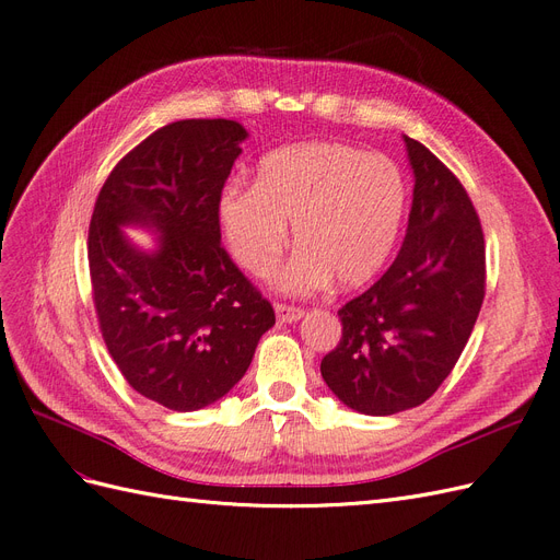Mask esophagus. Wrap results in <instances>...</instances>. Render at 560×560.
<instances>
[{"label": "esophagus", "instance_id": "34e87169", "mask_svg": "<svg viewBox=\"0 0 560 560\" xmlns=\"http://www.w3.org/2000/svg\"><path fill=\"white\" fill-rule=\"evenodd\" d=\"M276 315L280 322H299L303 317V311L287 306V303H276Z\"/></svg>", "mask_w": 560, "mask_h": 560}]
</instances>
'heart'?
<instances>
[{
  "label": "heart",
  "mask_w": 560,
  "mask_h": 560,
  "mask_svg": "<svg viewBox=\"0 0 560 560\" xmlns=\"http://www.w3.org/2000/svg\"><path fill=\"white\" fill-rule=\"evenodd\" d=\"M406 196V179L389 159L308 142L264 156L254 186H226L217 214L235 261L259 278L273 273L294 224L301 247L280 287L311 294L331 278L360 287L378 273L399 238Z\"/></svg>",
  "instance_id": "heart-1"
}]
</instances>
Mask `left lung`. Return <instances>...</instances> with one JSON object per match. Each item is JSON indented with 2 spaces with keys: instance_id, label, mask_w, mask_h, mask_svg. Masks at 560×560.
Masks as SVG:
<instances>
[{
  "instance_id": "1",
  "label": "left lung",
  "mask_w": 560,
  "mask_h": 560,
  "mask_svg": "<svg viewBox=\"0 0 560 560\" xmlns=\"http://www.w3.org/2000/svg\"><path fill=\"white\" fill-rule=\"evenodd\" d=\"M413 171L409 226L397 259L338 311L343 336L319 364L348 409L393 416L446 381L479 317L486 247L467 191L428 147L406 138Z\"/></svg>"
}]
</instances>
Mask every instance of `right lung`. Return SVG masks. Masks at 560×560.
<instances>
[{"instance_id": "right-lung-1", "label": "right lung", "mask_w": 560, "mask_h": 560, "mask_svg": "<svg viewBox=\"0 0 560 560\" xmlns=\"http://www.w3.org/2000/svg\"><path fill=\"white\" fill-rule=\"evenodd\" d=\"M247 130L186 118L135 147L107 177L89 229L100 329L132 389L171 411L222 399L276 325L273 306L222 247L219 196ZM126 225L155 233L135 246Z\"/></svg>"}]
</instances>
